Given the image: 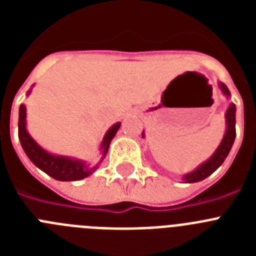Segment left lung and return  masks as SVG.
Segmentation results:
<instances>
[{"instance_id": "obj_1", "label": "left lung", "mask_w": 256, "mask_h": 256, "mask_svg": "<svg viewBox=\"0 0 256 256\" xmlns=\"http://www.w3.org/2000/svg\"><path fill=\"white\" fill-rule=\"evenodd\" d=\"M219 88L222 90L223 94H226L227 97L230 96V90L227 88V86L224 83H219ZM226 124H227V130H226L224 137L222 140L220 144L218 146V148L216 150V152L210 156V159L206 160L205 162L198 166L194 172L186 174L183 177V180L186 183H194V182H200V180H205L212 174L216 169L223 164V162L226 160L227 155L230 154V148H232V144L234 142V137H236V106L234 104H230V108H227V112H226Z\"/></svg>"}]
</instances>
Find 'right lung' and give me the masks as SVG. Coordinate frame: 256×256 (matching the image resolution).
Masks as SVG:
<instances>
[{"label": "right lung", "mask_w": 256, "mask_h": 256, "mask_svg": "<svg viewBox=\"0 0 256 256\" xmlns=\"http://www.w3.org/2000/svg\"><path fill=\"white\" fill-rule=\"evenodd\" d=\"M30 92V90L28 91ZM19 140L22 144V150L26 151V156H28L30 162L40 168V170H44L47 173L50 177L55 178L58 180H79L83 178L88 177L90 174L97 169L96 166L90 168L88 165L80 160L72 159V158H66V156H58L52 155V154L47 152L44 148H40V144L32 138L29 136L28 130H26V105H20L19 108ZM120 128V122L110 128L106 132L105 137L101 144V152H102V159L108 154V146L110 142L114 138V136L116 134L118 130ZM101 159V160H102Z\"/></svg>", "instance_id": "obj_1"}]
</instances>
